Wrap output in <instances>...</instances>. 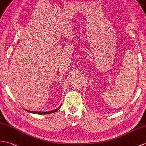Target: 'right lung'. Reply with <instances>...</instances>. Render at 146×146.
Listing matches in <instances>:
<instances>
[{
  "label": "right lung",
  "instance_id": "right-lung-1",
  "mask_svg": "<svg viewBox=\"0 0 146 146\" xmlns=\"http://www.w3.org/2000/svg\"><path fill=\"white\" fill-rule=\"evenodd\" d=\"M61 107V106H60V107H58L57 109H54V110H53V111H48V112H37V111H28V110H26V111L29 112H31V113H35V114H48V113H53V112H55L58 111L59 109H60Z\"/></svg>",
  "mask_w": 146,
  "mask_h": 146
}]
</instances>
